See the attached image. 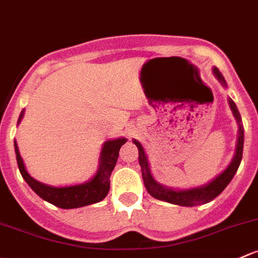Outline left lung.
<instances>
[{
	"mask_svg": "<svg viewBox=\"0 0 258 258\" xmlns=\"http://www.w3.org/2000/svg\"><path fill=\"white\" fill-rule=\"evenodd\" d=\"M213 74L216 78L224 88H227V84L225 81V78L222 77L220 70L216 67L213 68ZM229 101L230 108L232 111V115L236 118L238 124L237 131V141H236V150H235L234 157H232L230 164L225 168L224 170L218 175L210 180L209 183L204 185L195 186L190 189H173L169 186H164L159 184L156 179L153 178L148 163V158L146 156V152L143 150L142 145L138 142L137 140H134L132 142L137 146L138 148V162H140L141 170H142V178L143 183H145L146 189L153 198L158 200H163V202L170 203L174 205H180V207H195V205L207 204L215 199L221 191L227 186V184L231 181L234 178L235 173L237 172L238 167H240L241 159H242V151H243V127L242 121H241L240 112H238L236 104L232 101V99H227Z\"/></svg>",
	"mask_w": 258,
	"mask_h": 258,
	"instance_id": "8db88e82",
	"label": "left lung"
}]
</instances>
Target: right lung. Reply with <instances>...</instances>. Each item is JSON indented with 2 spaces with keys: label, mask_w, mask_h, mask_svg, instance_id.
<instances>
[{
  "label": "right lung",
  "mask_w": 258,
  "mask_h": 258,
  "mask_svg": "<svg viewBox=\"0 0 258 258\" xmlns=\"http://www.w3.org/2000/svg\"><path fill=\"white\" fill-rule=\"evenodd\" d=\"M24 115V110L21 111L17 124H20ZM127 142L124 137L108 140L102 145L101 153L99 158V168L90 180L81 184L68 186H51L38 181L27 172L26 165L23 163L17 142L15 141V152L17 158L18 169L22 177L27 181L32 190L39 195L43 200L55 205L61 209H75L86 207V205L95 204L105 199L108 190H110V177L115 168L118 158V152L122 145Z\"/></svg>",
  "instance_id": "obj_1"
}]
</instances>
